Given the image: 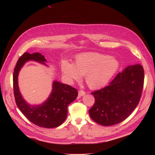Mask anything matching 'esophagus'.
<instances>
[{
    "label": "esophagus",
    "instance_id": "34e87169",
    "mask_svg": "<svg viewBox=\"0 0 155 155\" xmlns=\"http://www.w3.org/2000/svg\"><path fill=\"white\" fill-rule=\"evenodd\" d=\"M84 95H85V91H83L82 90H79L78 91V96H79V97L83 96Z\"/></svg>",
    "mask_w": 155,
    "mask_h": 155
}]
</instances>
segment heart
I'll use <instances>...</instances> for the list:
<instances>
[{"mask_svg":"<svg viewBox=\"0 0 155 155\" xmlns=\"http://www.w3.org/2000/svg\"><path fill=\"white\" fill-rule=\"evenodd\" d=\"M119 67L120 63L115 58L96 52L78 55L74 64L67 61L61 64L62 72L69 81H78L85 76L86 83L92 89L105 86Z\"/></svg>","mask_w":155,"mask_h":155,"instance_id":"b5f03b06","label":"heart"}]
</instances>
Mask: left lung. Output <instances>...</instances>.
I'll return each instance as SVG.
<instances>
[{"mask_svg": "<svg viewBox=\"0 0 155 155\" xmlns=\"http://www.w3.org/2000/svg\"><path fill=\"white\" fill-rule=\"evenodd\" d=\"M144 72L137 64L127 67L108 86L92 92L95 103L89 109L98 124L109 126L125 120L137 107L143 87Z\"/></svg>", "mask_w": 155, "mask_h": 155, "instance_id": "8db88e82", "label": "left lung"}]
</instances>
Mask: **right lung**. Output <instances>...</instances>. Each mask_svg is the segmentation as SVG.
<instances>
[{
	"label": "right lung",
	"instance_id": "add662e5",
	"mask_svg": "<svg viewBox=\"0 0 155 155\" xmlns=\"http://www.w3.org/2000/svg\"><path fill=\"white\" fill-rule=\"evenodd\" d=\"M33 61L48 67L46 59L40 53L30 54L25 52L18 59L13 72V91L16 104L31 122L45 128H54L61 125L66 120L68 106L78 96V91L72 87L58 81L52 83V90L43 104L30 105L23 98L18 84L20 70L25 63Z\"/></svg>",
	"mask_w": 155,
	"mask_h": 155
}]
</instances>
